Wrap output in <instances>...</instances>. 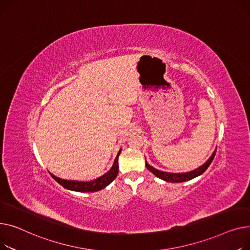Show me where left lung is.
Here are the masks:
<instances>
[{"instance_id": "1", "label": "left lung", "mask_w": 250, "mask_h": 250, "mask_svg": "<svg viewBox=\"0 0 250 250\" xmlns=\"http://www.w3.org/2000/svg\"><path fill=\"white\" fill-rule=\"evenodd\" d=\"M215 154H216V150L213 152L211 157L203 166H201L200 167H198V168H196L192 171L183 172V173H171V172L161 171V170H158V169L154 168L153 167L149 166L147 163L145 164V166H146V167H147L148 170H150L153 174L156 175L157 178H159L161 180H164V181L168 182V183H182V182L189 181V180H192V179L197 178V177H199V175H201L205 170H206L209 167V166L211 165V163L215 157Z\"/></svg>"}]
</instances>
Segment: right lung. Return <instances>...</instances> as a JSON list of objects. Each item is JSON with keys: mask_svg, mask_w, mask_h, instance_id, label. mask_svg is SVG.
<instances>
[{"mask_svg": "<svg viewBox=\"0 0 250 250\" xmlns=\"http://www.w3.org/2000/svg\"><path fill=\"white\" fill-rule=\"evenodd\" d=\"M121 150H119L118 154H117V157L114 161L113 167H111V169L106 172L104 175L102 177L94 180V181H90V182H79V181H67V180H62L55 177L52 173L51 177L58 183L60 185H62L63 188L70 189V190H76V192H98V190L106 188L109 184H111L117 177L118 174V170H119V166H118V157L120 154Z\"/></svg>", "mask_w": 250, "mask_h": 250, "instance_id": "add662e5", "label": "right lung"}]
</instances>
